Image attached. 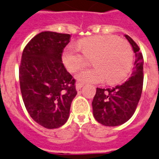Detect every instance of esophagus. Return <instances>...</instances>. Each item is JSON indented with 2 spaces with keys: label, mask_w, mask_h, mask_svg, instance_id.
Returning <instances> with one entry per match:
<instances>
[{
  "label": "esophagus",
  "mask_w": 159,
  "mask_h": 159,
  "mask_svg": "<svg viewBox=\"0 0 159 159\" xmlns=\"http://www.w3.org/2000/svg\"><path fill=\"white\" fill-rule=\"evenodd\" d=\"M83 85H84L83 84L80 83V82H77V83H76V89L80 90L81 88L83 87Z\"/></svg>",
  "instance_id": "esophagus-1"
}]
</instances>
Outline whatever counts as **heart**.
Listing matches in <instances>:
<instances>
[{
	"mask_svg": "<svg viewBox=\"0 0 159 159\" xmlns=\"http://www.w3.org/2000/svg\"><path fill=\"white\" fill-rule=\"evenodd\" d=\"M78 47H67L62 60L70 73H75L92 59L93 68L84 70L76 75L83 83H101L106 79L109 84L120 83L127 78L134 61V53L126 40L113 35H97L80 40ZM80 50L81 52L79 51Z\"/></svg>",
	"mask_w": 159,
	"mask_h": 159,
	"instance_id": "b5f03b06",
	"label": "heart"
}]
</instances>
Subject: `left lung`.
<instances>
[{"instance_id":"obj_1","label":"left lung","mask_w":159,"mask_h":159,"mask_svg":"<svg viewBox=\"0 0 159 159\" xmlns=\"http://www.w3.org/2000/svg\"><path fill=\"white\" fill-rule=\"evenodd\" d=\"M135 54L131 75L125 83L111 89L97 88L93 99V112L98 122L107 126H116L131 117L140 99L144 82V59L139 46L125 35Z\"/></svg>"}]
</instances>
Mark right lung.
I'll return each instance as SVG.
<instances>
[{
	"mask_svg": "<svg viewBox=\"0 0 159 159\" xmlns=\"http://www.w3.org/2000/svg\"><path fill=\"white\" fill-rule=\"evenodd\" d=\"M70 38L67 34L42 32L23 51L19 69L23 101L30 116L47 129L66 122L77 94L75 80L61 59Z\"/></svg>",
	"mask_w": 159,
	"mask_h": 159,
	"instance_id": "right-lung-1",
	"label": "right lung"
}]
</instances>
